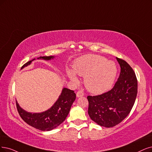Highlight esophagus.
Wrapping results in <instances>:
<instances>
[{"instance_id":"esophagus-1","label":"esophagus","mask_w":152,"mask_h":152,"mask_svg":"<svg viewBox=\"0 0 152 152\" xmlns=\"http://www.w3.org/2000/svg\"><path fill=\"white\" fill-rule=\"evenodd\" d=\"M84 96V93L81 91H78L76 93V96L77 98H80Z\"/></svg>"}]
</instances>
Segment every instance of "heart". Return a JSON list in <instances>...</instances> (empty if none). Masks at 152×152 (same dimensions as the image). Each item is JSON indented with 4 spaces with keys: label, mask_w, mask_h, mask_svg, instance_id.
I'll return each instance as SVG.
<instances>
[{
    "label": "heart",
    "mask_w": 152,
    "mask_h": 152,
    "mask_svg": "<svg viewBox=\"0 0 152 152\" xmlns=\"http://www.w3.org/2000/svg\"><path fill=\"white\" fill-rule=\"evenodd\" d=\"M76 74L84 77L85 85L89 91L102 94L111 88L117 74V67L113 61L106 60L102 56L86 54L77 58L73 64V71H67L70 80L77 83Z\"/></svg>",
    "instance_id": "b5f03b06"
}]
</instances>
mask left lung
Masks as SVG:
<instances>
[{"mask_svg": "<svg viewBox=\"0 0 152 152\" xmlns=\"http://www.w3.org/2000/svg\"><path fill=\"white\" fill-rule=\"evenodd\" d=\"M121 67L118 81L110 91L88 96V114L98 125L110 128L119 124L130 113L137 98L138 83L134 72L126 62L116 58Z\"/></svg>", "mask_w": 152, "mask_h": 152, "instance_id": "left-lung-1", "label": "left lung"}]
</instances>
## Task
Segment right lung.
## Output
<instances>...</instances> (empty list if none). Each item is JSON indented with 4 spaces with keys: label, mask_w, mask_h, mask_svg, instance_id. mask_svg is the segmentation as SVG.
Instances as JSON below:
<instances>
[{
    "label": "right lung",
    "mask_w": 152,
    "mask_h": 152,
    "mask_svg": "<svg viewBox=\"0 0 152 152\" xmlns=\"http://www.w3.org/2000/svg\"><path fill=\"white\" fill-rule=\"evenodd\" d=\"M54 56H41L37 59L51 60ZM32 59L22 66L21 69L31 64ZM76 99L75 91L63 88L54 104L48 110L41 113H30L22 109L16 100V106L20 116L30 126L41 131H50L63 123L68 115L71 106Z\"/></svg>",
    "instance_id": "1"
}]
</instances>
